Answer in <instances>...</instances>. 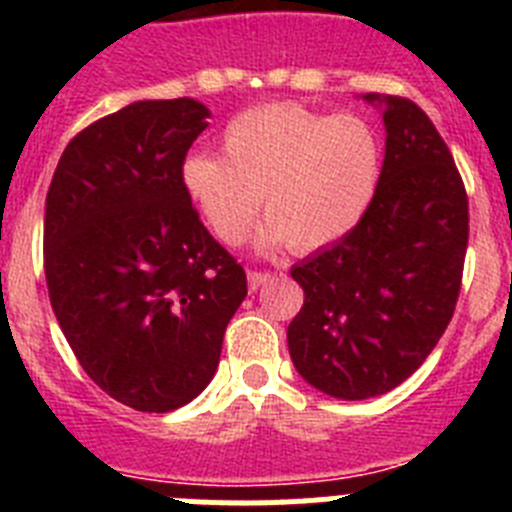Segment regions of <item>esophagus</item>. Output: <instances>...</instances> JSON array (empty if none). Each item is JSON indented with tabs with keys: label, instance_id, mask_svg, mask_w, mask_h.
I'll return each instance as SVG.
<instances>
[{
	"label": "esophagus",
	"instance_id": "esophagus-1",
	"mask_svg": "<svg viewBox=\"0 0 512 512\" xmlns=\"http://www.w3.org/2000/svg\"><path fill=\"white\" fill-rule=\"evenodd\" d=\"M271 279L269 271H248V289L251 292H256V289L261 287V284H266Z\"/></svg>",
	"mask_w": 512,
	"mask_h": 512
}]
</instances>
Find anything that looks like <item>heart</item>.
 Listing matches in <instances>:
<instances>
[{
	"label": "heart",
	"instance_id": "1",
	"mask_svg": "<svg viewBox=\"0 0 512 512\" xmlns=\"http://www.w3.org/2000/svg\"><path fill=\"white\" fill-rule=\"evenodd\" d=\"M223 156L192 153L182 184L223 246H241L269 217L261 246L310 253L356 228L379 182V140L361 117L320 115L302 104L241 112L223 133Z\"/></svg>",
	"mask_w": 512,
	"mask_h": 512
}]
</instances>
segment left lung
Here are the masks:
<instances>
[{
	"label": "left lung",
	"mask_w": 512,
	"mask_h": 512,
	"mask_svg": "<svg viewBox=\"0 0 512 512\" xmlns=\"http://www.w3.org/2000/svg\"><path fill=\"white\" fill-rule=\"evenodd\" d=\"M387 130L372 205L333 246L292 266L305 305L287 328L292 364L315 390L366 400L428 359L454 315L469 202L449 146L418 104L364 94Z\"/></svg>",
	"instance_id": "1"
}]
</instances>
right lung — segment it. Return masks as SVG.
<instances>
[{"label":"right lung","instance_id":"1","mask_svg":"<svg viewBox=\"0 0 512 512\" xmlns=\"http://www.w3.org/2000/svg\"><path fill=\"white\" fill-rule=\"evenodd\" d=\"M207 117L189 97L128 104L71 140L45 197L58 325L92 382L140 413H169L205 390L248 292L182 184Z\"/></svg>","mask_w":512,"mask_h":512}]
</instances>
